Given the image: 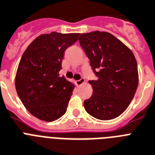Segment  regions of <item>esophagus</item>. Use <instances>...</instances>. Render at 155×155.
<instances>
[{
    "label": "esophagus",
    "instance_id": "esophagus-1",
    "mask_svg": "<svg viewBox=\"0 0 155 155\" xmlns=\"http://www.w3.org/2000/svg\"><path fill=\"white\" fill-rule=\"evenodd\" d=\"M85 83V79H83V78H82V79H80L79 80H77L76 81V85L77 86H82L83 84H84Z\"/></svg>",
    "mask_w": 155,
    "mask_h": 155
}]
</instances>
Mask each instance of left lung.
Masks as SVG:
<instances>
[{
	"label": "left lung",
	"mask_w": 155,
	"mask_h": 155,
	"mask_svg": "<svg viewBox=\"0 0 155 155\" xmlns=\"http://www.w3.org/2000/svg\"><path fill=\"white\" fill-rule=\"evenodd\" d=\"M79 40L98 77L89 81L93 94L84 101L86 111L100 120L117 118L130 105L138 87L135 56L127 46L107 32L83 33Z\"/></svg>",
	"instance_id": "1"
}]
</instances>
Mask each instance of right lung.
Wrapping results in <instances>:
<instances>
[{"mask_svg":"<svg viewBox=\"0 0 155 155\" xmlns=\"http://www.w3.org/2000/svg\"><path fill=\"white\" fill-rule=\"evenodd\" d=\"M79 33L41 34L27 47L16 72L15 84L20 100L31 115L52 122L66 112L75 85L59 76L65 50Z\"/></svg>","mask_w":155,"mask_h":155,"instance_id":"add662e5","label":"right lung"}]
</instances>
